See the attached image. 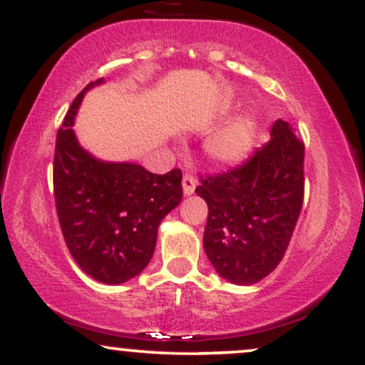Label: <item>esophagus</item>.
Segmentation results:
<instances>
[{
  "instance_id": "esophagus-1",
  "label": "esophagus",
  "mask_w": 365,
  "mask_h": 365,
  "mask_svg": "<svg viewBox=\"0 0 365 365\" xmlns=\"http://www.w3.org/2000/svg\"><path fill=\"white\" fill-rule=\"evenodd\" d=\"M182 185H183V194H185V195H192V194H194V192H195V185H197V180L194 178V175H190V173L183 175Z\"/></svg>"
}]
</instances>
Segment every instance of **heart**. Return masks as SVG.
<instances>
[{
    "instance_id": "1",
    "label": "heart",
    "mask_w": 365,
    "mask_h": 365,
    "mask_svg": "<svg viewBox=\"0 0 365 365\" xmlns=\"http://www.w3.org/2000/svg\"><path fill=\"white\" fill-rule=\"evenodd\" d=\"M257 135V122L252 115L241 117L207 140V153L217 163H236L248 155Z\"/></svg>"
}]
</instances>
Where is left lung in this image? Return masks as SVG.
Returning a JSON list of instances; mask_svg holds the SVG:
<instances>
[{"label":"left lung","mask_w":365,"mask_h":365,"mask_svg":"<svg viewBox=\"0 0 365 365\" xmlns=\"http://www.w3.org/2000/svg\"><path fill=\"white\" fill-rule=\"evenodd\" d=\"M243 165L200 177L207 202L204 250L221 277L252 285L284 258L304 199V143L285 120Z\"/></svg>","instance_id":"1"}]
</instances>
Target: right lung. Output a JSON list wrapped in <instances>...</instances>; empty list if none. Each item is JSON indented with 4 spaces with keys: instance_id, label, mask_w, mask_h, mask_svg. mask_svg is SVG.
I'll return each mask as SVG.
<instances>
[{
    "instance_id": "right-lung-1",
    "label": "right lung",
    "mask_w": 365,
    "mask_h": 365,
    "mask_svg": "<svg viewBox=\"0 0 365 365\" xmlns=\"http://www.w3.org/2000/svg\"><path fill=\"white\" fill-rule=\"evenodd\" d=\"M91 81L66 113L54 151V199L61 231L80 269L122 284L151 260L161 219L180 204L182 171L155 175L135 163H107L80 146L73 124Z\"/></svg>"
}]
</instances>
